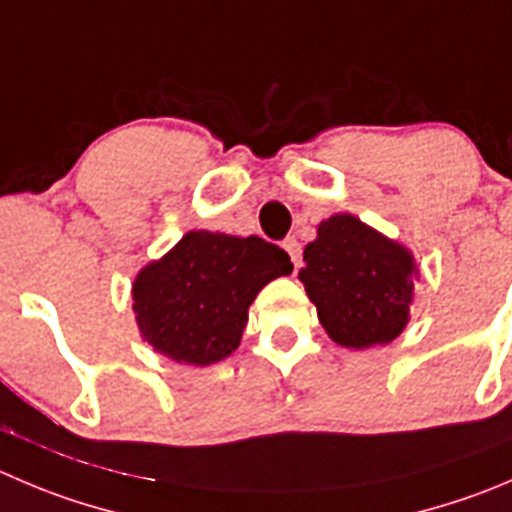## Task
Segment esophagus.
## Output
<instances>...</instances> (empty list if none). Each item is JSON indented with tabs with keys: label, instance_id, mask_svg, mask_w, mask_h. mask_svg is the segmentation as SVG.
<instances>
[{
	"label": "esophagus",
	"instance_id": "34e87169",
	"mask_svg": "<svg viewBox=\"0 0 512 512\" xmlns=\"http://www.w3.org/2000/svg\"><path fill=\"white\" fill-rule=\"evenodd\" d=\"M281 246H284V251L289 253L291 261H294V266L299 269L301 266V243L296 241L294 236H289V238H284V243H281Z\"/></svg>",
	"mask_w": 512,
	"mask_h": 512
}]
</instances>
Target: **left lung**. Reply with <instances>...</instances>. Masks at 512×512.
Returning <instances> with one entry per match:
<instances>
[{
  "label": "left lung",
  "instance_id": "8db88e82",
  "mask_svg": "<svg viewBox=\"0 0 512 512\" xmlns=\"http://www.w3.org/2000/svg\"><path fill=\"white\" fill-rule=\"evenodd\" d=\"M304 261L299 279L334 342L367 349L402 334L415 289L407 248L342 213L321 221Z\"/></svg>",
  "mask_w": 512,
  "mask_h": 512
}]
</instances>
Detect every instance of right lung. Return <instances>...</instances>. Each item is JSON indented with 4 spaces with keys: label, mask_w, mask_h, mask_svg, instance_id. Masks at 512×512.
I'll use <instances>...</instances> for the list:
<instances>
[{
    "label": "right lung",
    "mask_w": 512,
    "mask_h": 512,
    "mask_svg": "<svg viewBox=\"0 0 512 512\" xmlns=\"http://www.w3.org/2000/svg\"><path fill=\"white\" fill-rule=\"evenodd\" d=\"M291 271L289 253L259 236L191 231L138 274L135 319L155 352L206 367L238 347L256 294Z\"/></svg>",
    "instance_id": "add662e5"
}]
</instances>
